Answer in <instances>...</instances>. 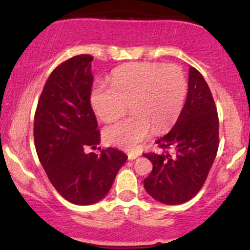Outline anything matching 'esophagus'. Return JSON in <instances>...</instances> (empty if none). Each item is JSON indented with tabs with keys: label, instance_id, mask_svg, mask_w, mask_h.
Returning <instances> with one entry per match:
<instances>
[{
	"label": "esophagus",
	"instance_id": "esophagus-1",
	"mask_svg": "<svg viewBox=\"0 0 250 250\" xmlns=\"http://www.w3.org/2000/svg\"><path fill=\"white\" fill-rule=\"evenodd\" d=\"M139 156V154H135V153H128V159L129 160H135L136 157Z\"/></svg>",
	"mask_w": 250,
	"mask_h": 250
}]
</instances>
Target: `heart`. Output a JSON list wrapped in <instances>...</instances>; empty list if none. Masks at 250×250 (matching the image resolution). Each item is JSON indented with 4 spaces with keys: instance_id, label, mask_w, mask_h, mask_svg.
Returning <instances> with one entry per match:
<instances>
[{
    "instance_id": "heart-1",
    "label": "heart",
    "mask_w": 250,
    "mask_h": 250,
    "mask_svg": "<svg viewBox=\"0 0 250 250\" xmlns=\"http://www.w3.org/2000/svg\"><path fill=\"white\" fill-rule=\"evenodd\" d=\"M187 90V79L179 65L136 62L114 71L110 85H95L90 103L104 122L122 116L129 103L131 115L105 128L104 139L110 145L133 150L147 139L151 128L161 133L176 122Z\"/></svg>"
}]
</instances>
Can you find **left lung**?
Masks as SVG:
<instances>
[{
    "label": "left lung",
    "mask_w": 250,
    "mask_h": 250,
    "mask_svg": "<svg viewBox=\"0 0 250 250\" xmlns=\"http://www.w3.org/2000/svg\"><path fill=\"white\" fill-rule=\"evenodd\" d=\"M160 153L143 154L153 163L143 181L147 193L159 202L180 205L203 187L219 149V116L207 82L189 68L188 96L171 130L156 142Z\"/></svg>",
    "instance_id": "8db88e82"
}]
</instances>
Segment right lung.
<instances>
[{
  "instance_id": "add662e5",
  "label": "right lung",
  "mask_w": 250,
  "mask_h": 250,
  "mask_svg": "<svg viewBox=\"0 0 250 250\" xmlns=\"http://www.w3.org/2000/svg\"><path fill=\"white\" fill-rule=\"evenodd\" d=\"M93 56L77 55L51 71L40 96L34 119L37 156L61 196L80 206L102 200L127 160L115 148L85 153L100 143V130L90 104Z\"/></svg>"
}]
</instances>
